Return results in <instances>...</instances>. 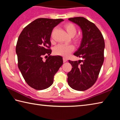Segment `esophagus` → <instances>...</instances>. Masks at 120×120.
<instances>
[{
  "label": "esophagus",
  "mask_w": 120,
  "mask_h": 120,
  "mask_svg": "<svg viewBox=\"0 0 120 120\" xmlns=\"http://www.w3.org/2000/svg\"><path fill=\"white\" fill-rule=\"evenodd\" d=\"M67 59L66 58H64V57L63 58V61H64V62H66V61H67Z\"/></svg>",
  "instance_id": "34e87169"
}]
</instances>
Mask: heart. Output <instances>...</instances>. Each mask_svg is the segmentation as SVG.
<instances>
[{
  "label": "heart",
  "instance_id": "obj_1",
  "mask_svg": "<svg viewBox=\"0 0 120 120\" xmlns=\"http://www.w3.org/2000/svg\"><path fill=\"white\" fill-rule=\"evenodd\" d=\"M64 28L66 29L68 35L73 37L77 33V30L74 24L72 23H67L64 25ZM77 41V40H76ZM74 50V46L72 45H66V44H60L56 45L54 48V53L56 55L61 56H68L71 52Z\"/></svg>",
  "mask_w": 120,
  "mask_h": 120
}]
</instances>
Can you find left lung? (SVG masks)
Listing matches in <instances>:
<instances>
[{
	"label": "left lung",
	"mask_w": 120,
	"mask_h": 120,
	"mask_svg": "<svg viewBox=\"0 0 120 120\" xmlns=\"http://www.w3.org/2000/svg\"><path fill=\"white\" fill-rule=\"evenodd\" d=\"M68 20L79 26L82 31L80 45L74 55L82 60H69L72 68L67 74L68 83L75 90L84 91L92 87L98 78L104 62V40L96 26L85 18L76 17Z\"/></svg>",
	"instance_id": "obj_1"
}]
</instances>
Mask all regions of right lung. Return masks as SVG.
<instances>
[{"label":"right lung","instance_id":"right-lung-1","mask_svg":"<svg viewBox=\"0 0 120 120\" xmlns=\"http://www.w3.org/2000/svg\"><path fill=\"white\" fill-rule=\"evenodd\" d=\"M64 21L36 19L24 28L18 38L16 46L18 67L27 84L36 90L51 86L54 75L63 64L61 56H50L45 61L43 56L51 53L49 48L52 30Z\"/></svg>","mask_w":120,"mask_h":120}]
</instances>
